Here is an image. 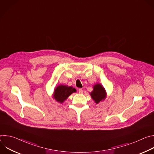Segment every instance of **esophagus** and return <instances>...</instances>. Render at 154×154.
Segmentation results:
<instances>
[{"mask_svg":"<svg viewBox=\"0 0 154 154\" xmlns=\"http://www.w3.org/2000/svg\"><path fill=\"white\" fill-rule=\"evenodd\" d=\"M79 92L80 94L83 93V90H82V88H79Z\"/></svg>","mask_w":154,"mask_h":154,"instance_id":"34e87169","label":"esophagus"}]
</instances>
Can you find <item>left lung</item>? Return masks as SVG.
<instances>
[{"instance_id":"left-lung-1","label":"left lung","mask_w":154,"mask_h":154,"mask_svg":"<svg viewBox=\"0 0 154 154\" xmlns=\"http://www.w3.org/2000/svg\"><path fill=\"white\" fill-rule=\"evenodd\" d=\"M92 99L97 104L103 100L106 96V93L103 86L100 83H96L93 86V90L90 93Z\"/></svg>"}]
</instances>
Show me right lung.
Here are the masks:
<instances>
[{
	"instance_id": "1",
	"label": "right lung",
	"mask_w": 154,
	"mask_h": 154,
	"mask_svg": "<svg viewBox=\"0 0 154 154\" xmlns=\"http://www.w3.org/2000/svg\"><path fill=\"white\" fill-rule=\"evenodd\" d=\"M75 92H76V90L73 87L60 85L54 90L53 98L57 102L62 103L71 94Z\"/></svg>"
}]
</instances>
